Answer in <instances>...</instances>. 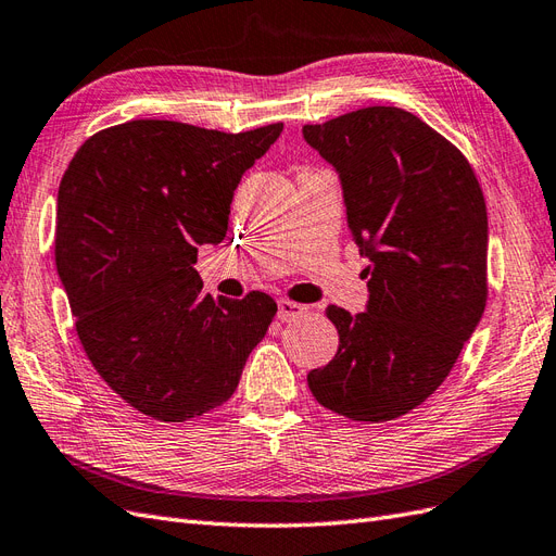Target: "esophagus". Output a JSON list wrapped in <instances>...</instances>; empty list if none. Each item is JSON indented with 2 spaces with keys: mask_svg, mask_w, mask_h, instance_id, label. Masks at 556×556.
<instances>
[{
  "mask_svg": "<svg viewBox=\"0 0 556 556\" xmlns=\"http://www.w3.org/2000/svg\"><path fill=\"white\" fill-rule=\"evenodd\" d=\"M306 313V306L296 304V302H290V299H280L278 302V318L282 323H290V320H296L299 315Z\"/></svg>",
  "mask_w": 556,
  "mask_h": 556,
  "instance_id": "34e87169",
  "label": "esophagus"
}]
</instances>
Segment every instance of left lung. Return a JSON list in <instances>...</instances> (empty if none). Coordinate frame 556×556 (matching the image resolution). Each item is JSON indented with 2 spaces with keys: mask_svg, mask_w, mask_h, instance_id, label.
I'll return each mask as SVG.
<instances>
[{
  "mask_svg": "<svg viewBox=\"0 0 556 556\" xmlns=\"http://www.w3.org/2000/svg\"><path fill=\"white\" fill-rule=\"evenodd\" d=\"M339 173L349 229L369 260L367 308L327 306L339 351L308 371L323 407L383 424L448 377L486 306L484 193L458 149L400 108L304 126Z\"/></svg>",
  "mask_w": 556,
  "mask_h": 556,
  "instance_id": "1",
  "label": "left lung"
}]
</instances>
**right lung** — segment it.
<instances>
[{
    "label": "right lung",
    "instance_id": "add662e5",
    "mask_svg": "<svg viewBox=\"0 0 556 556\" xmlns=\"http://www.w3.org/2000/svg\"><path fill=\"white\" fill-rule=\"evenodd\" d=\"M282 124L222 132L140 118L96 132L58 189L55 266L96 371L156 421L227 402L278 311L264 292L203 294L199 245L229 229L233 191Z\"/></svg>",
    "mask_w": 556,
    "mask_h": 556
}]
</instances>
